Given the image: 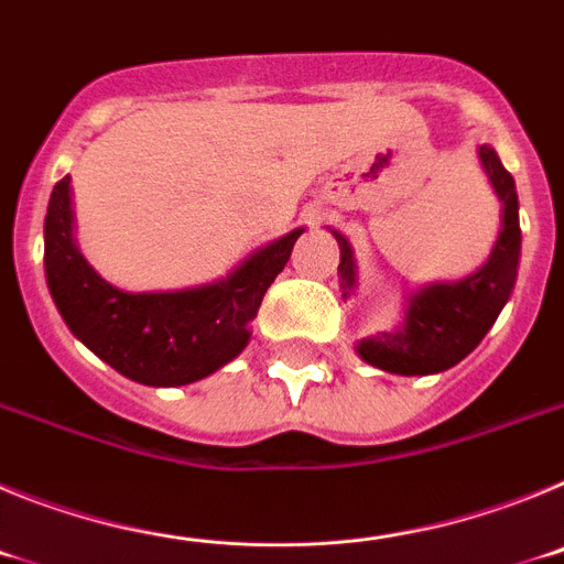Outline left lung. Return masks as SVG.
<instances>
[{
	"mask_svg": "<svg viewBox=\"0 0 564 564\" xmlns=\"http://www.w3.org/2000/svg\"><path fill=\"white\" fill-rule=\"evenodd\" d=\"M477 158L495 188L500 206V231L491 253L477 271L455 282H430L406 293L403 318L392 330L376 333L356 344V352L367 364L395 376H435L460 364L482 341L500 311L511 299L520 268V203L514 177L506 172L497 152L488 143L477 147ZM341 251L338 285L341 296H352L358 288L356 257L347 237L333 231Z\"/></svg>",
	"mask_w": 564,
	"mask_h": 564,
	"instance_id": "1",
	"label": "left lung"
}]
</instances>
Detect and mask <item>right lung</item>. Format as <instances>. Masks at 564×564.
Segmentation results:
<instances>
[{"instance_id":"1","label":"right lung","mask_w":564,"mask_h":564,"mask_svg":"<svg viewBox=\"0 0 564 564\" xmlns=\"http://www.w3.org/2000/svg\"><path fill=\"white\" fill-rule=\"evenodd\" d=\"M69 174L50 194L44 276L69 333L112 370L147 387H183L246 350L262 296L305 228L257 248L226 276L183 291L129 293L109 285L76 246Z\"/></svg>"}]
</instances>
